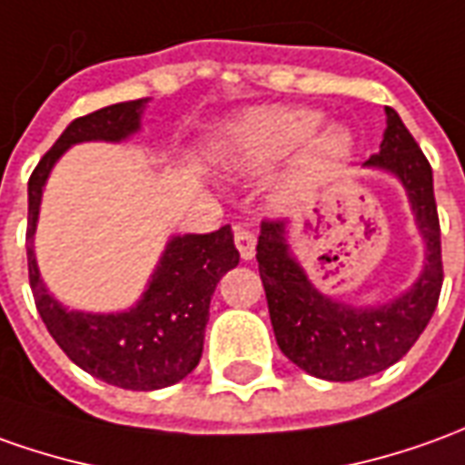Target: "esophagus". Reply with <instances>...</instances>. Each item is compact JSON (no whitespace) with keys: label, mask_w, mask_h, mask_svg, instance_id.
Here are the masks:
<instances>
[{"label":"esophagus","mask_w":465,"mask_h":465,"mask_svg":"<svg viewBox=\"0 0 465 465\" xmlns=\"http://www.w3.org/2000/svg\"><path fill=\"white\" fill-rule=\"evenodd\" d=\"M232 238H235V248H238L240 258L251 261L252 255H255V235H252V230H248L245 225H235Z\"/></svg>","instance_id":"34e87169"}]
</instances>
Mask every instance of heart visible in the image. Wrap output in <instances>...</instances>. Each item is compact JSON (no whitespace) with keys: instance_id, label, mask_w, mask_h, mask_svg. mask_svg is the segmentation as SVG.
<instances>
[{"instance_id":"1","label":"heart","mask_w":465,"mask_h":465,"mask_svg":"<svg viewBox=\"0 0 465 465\" xmlns=\"http://www.w3.org/2000/svg\"><path fill=\"white\" fill-rule=\"evenodd\" d=\"M324 126V114L299 105H268L255 108L230 124L225 134V153L230 166L240 174H268L293 153H299L291 169L283 194L288 200H301L313 190L326 174L351 156V136L344 129Z\"/></svg>"}]
</instances>
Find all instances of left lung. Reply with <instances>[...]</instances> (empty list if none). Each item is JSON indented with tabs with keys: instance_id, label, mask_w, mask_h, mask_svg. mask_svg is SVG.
I'll use <instances>...</instances> for the list:
<instances>
[{
	"instance_id": "left-lung-1",
	"label": "left lung",
	"mask_w": 465,
	"mask_h": 465,
	"mask_svg": "<svg viewBox=\"0 0 465 465\" xmlns=\"http://www.w3.org/2000/svg\"><path fill=\"white\" fill-rule=\"evenodd\" d=\"M385 111V139L367 164L398 174L408 190L428 245V261L418 283L392 303L351 309L326 299L309 283L288 252L286 225L281 220H263L255 248L278 347L301 370L329 382L361 380L402 360L430 322L443 286L433 172L398 114L390 105Z\"/></svg>"
}]
</instances>
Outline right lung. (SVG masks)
Instances as JSON below:
<instances>
[{"label":"right lung","instance_id":"right-lung-1","mask_svg":"<svg viewBox=\"0 0 465 465\" xmlns=\"http://www.w3.org/2000/svg\"><path fill=\"white\" fill-rule=\"evenodd\" d=\"M143 98L105 105L75 118L32 172L27 194V268L35 306L50 336L70 360L93 377L124 390H162L184 380L200 364L210 299L217 281L235 268L240 252L230 225L210 235H179L166 245L162 263L141 301L121 313L65 312L37 271L32 238L45 179L67 146L78 141H121L139 129Z\"/></svg>","mask_w":465,"mask_h":465}]
</instances>
